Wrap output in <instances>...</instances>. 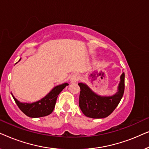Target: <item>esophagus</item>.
Wrapping results in <instances>:
<instances>
[{
  "label": "esophagus",
  "mask_w": 149,
  "mask_h": 149,
  "mask_svg": "<svg viewBox=\"0 0 149 149\" xmlns=\"http://www.w3.org/2000/svg\"><path fill=\"white\" fill-rule=\"evenodd\" d=\"M79 79H80V75H79V74H77V73H76V74H74L72 77H71L70 81L72 83H75V82H77V81H78Z\"/></svg>",
  "instance_id": "obj_1"
}]
</instances>
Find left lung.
Masks as SVG:
<instances>
[{
    "instance_id": "8db88e82",
    "label": "left lung",
    "mask_w": 149,
    "mask_h": 149,
    "mask_svg": "<svg viewBox=\"0 0 149 149\" xmlns=\"http://www.w3.org/2000/svg\"><path fill=\"white\" fill-rule=\"evenodd\" d=\"M81 89L79 107L87 117L93 119L105 118L114 111L123 95L125 89V73L120 77L117 92L111 96H102L91 90L86 84L78 83Z\"/></svg>"
}]
</instances>
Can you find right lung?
I'll return each mask as SVG.
<instances>
[{
  "label": "right lung",
  "instance_id": "1",
  "mask_svg": "<svg viewBox=\"0 0 149 149\" xmlns=\"http://www.w3.org/2000/svg\"><path fill=\"white\" fill-rule=\"evenodd\" d=\"M21 58L18 62H19ZM67 85H68L67 83L57 85L52 89V90L46 96L42 97L40 100L32 103L20 102L13 96L12 93L11 95L15 103L17 104V107L26 115L32 118L41 117L50 115L52 113L56 106L58 95Z\"/></svg>",
  "mask_w": 149,
  "mask_h": 149
}]
</instances>
